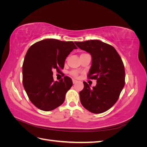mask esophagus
Instances as JSON below:
<instances>
[{
  "instance_id": "esophagus-1",
  "label": "esophagus",
  "mask_w": 147,
  "mask_h": 147,
  "mask_svg": "<svg viewBox=\"0 0 147 147\" xmlns=\"http://www.w3.org/2000/svg\"><path fill=\"white\" fill-rule=\"evenodd\" d=\"M72 82H73V83H74V84L77 83V80H74V79L72 80Z\"/></svg>"
}]
</instances>
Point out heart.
Returning <instances> with one entry per match:
<instances>
[{
    "label": "heart",
    "mask_w": 147,
    "mask_h": 147,
    "mask_svg": "<svg viewBox=\"0 0 147 147\" xmlns=\"http://www.w3.org/2000/svg\"><path fill=\"white\" fill-rule=\"evenodd\" d=\"M71 75H73L75 77H77L78 76V73L77 72V71H73V72H71Z\"/></svg>",
    "instance_id": "obj_1"
}]
</instances>
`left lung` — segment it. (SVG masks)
Instances as JSON below:
<instances>
[{"label":"left lung","mask_w":147,"mask_h":147,"mask_svg":"<svg viewBox=\"0 0 147 147\" xmlns=\"http://www.w3.org/2000/svg\"><path fill=\"white\" fill-rule=\"evenodd\" d=\"M92 57L88 78L97 80L95 86L83 82L80 92L82 105L93 113H101L110 109L118 100L125 84V71L121 57L112 45L99 40L75 42Z\"/></svg>","instance_id":"1"}]
</instances>
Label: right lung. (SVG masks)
<instances>
[{"mask_svg":"<svg viewBox=\"0 0 147 147\" xmlns=\"http://www.w3.org/2000/svg\"><path fill=\"white\" fill-rule=\"evenodd\" d=\"M73 42L47 38L28 49L23 64V84L30 102L43 111H51L63 104L72 79L65 76L55 82L53 70L64 69L66 57L74 49Z\"/></svg>","mask_w":147,"mask_h":147,"instance_id":"right-lung-1","label":"right lung"}]
</instances>
